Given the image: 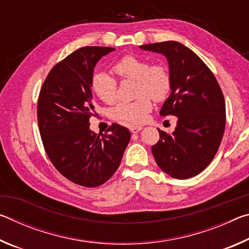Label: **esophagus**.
I'll use <instances>...</instances> for the list:
<instances>
[{
  "label": "esophagus",
  "mask_w": 249,
  "mask_h": 249,
  "mask_svg": "<svg viewBox=\"0 0 249 249\" xmlns=\"http://www.w3.org/2000/svg\"><path fill=\"white\" fill-rule=\"evenodd\" d=\"M142 129V126H129V130L132 133H138L141 132V130Z\"/></svg>",
  "instance_id": "esophagus-1"
}]
</instances>
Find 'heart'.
I'll return each mask as SVG.
<instances>
[{"label": "heart", "instance_id": "1", "mask_svg": "<svg viewBox=\"0 0 249 249\" xmlns=\"http://www.w3.org/2000/svg\"><path fill=\"white\" fill-rule=\"evenodd\" d=\"M112 71L120 79L134 80L135 94L140 96L133 102H122L113 107L111 116L126 124L144 123L153 108L151 98L161 101L169 94L171 77L166 67L149 66L145 59L137 56H125L117 60ZM91 89L99 100L112 104L116 100V81L107 72L100 71L91 79Z\"/></svg>", "mask_w": 249, "mask_h": 249}]
</instances>
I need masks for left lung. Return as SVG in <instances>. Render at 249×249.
Instances as JSON below:
<instances>
[{
	"instance_id": "8db88e82",
	"label": "left lung",
	"mask_w": 249,
	"mask_h": 249,
	"mask_svg": "<svg viewBox=\"0 0 249 249\" xmlns=\"http://www.w3.org/2000/svg\"><path fill=\"white\" fill-rule=\"evenodd\" d=\"M140 48L166 57L171 92L160 115L178 117L171 135L158 129L160 140L151 148L156 162L172 178H192L210 165L224 134L225 101L221 88L208 66L178 41Z\"/></svg>"
}]
</instances>
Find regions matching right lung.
<instances>
[{"label": "right lung", "instance_id": "1", "mask_svg": "<svg viewBox=\"0 0 249 249\" xmlns=\"http://www.w3.org/2000/svg\"><path fill=\"white\" fill-rule=\"evenodd\" d=\"M109 47H82L53 67L41 88L37 117L49 159L62 176L88 188L103 184L115 174L130 140L119 124L108 134L90 129L94 113L91 79Z\"/></svg>", "mask_w": 249, "mask_h": 249}]
</instances>
